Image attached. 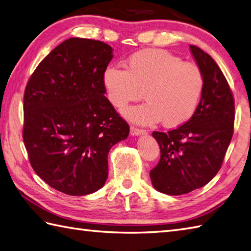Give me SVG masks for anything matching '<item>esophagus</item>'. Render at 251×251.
<instances>
[{
    "label": "esophagus",
    "instance_id": "esophagus-1",
    "mask_svg": "<svg viewBox=\"0 0 251 251\" xmlns=\"http://www.w3.org/2000/svg\"><path fill=\"white\" fill-rule=\"evenodd\" d=\"M130 134H131L132 136H139V135L146 134V130L140 129V128H137V127L131 126V127H130Z\"/></svg>",
    "mask_w": 251,
    "mask_h": 251
}]
</instances>
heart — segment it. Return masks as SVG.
<instances>
[{"instance_id":"heart-1","label":"heart","mask_w":251,"mask_h":251,"mask_svg":"<svg viewBox=\"0 0 251 251\" xmlns=\"http://www.w3.org/2000/svg\"><path fill=\"white\" fill-rule=\"evenodd\" d=\"M126 68L108 67L102 82L106 97L122 110L131 101L147 102L124 111L127 119L142 125L163 121L168 127L188 122L199 106L205 86L201 69L162 50H142L127 58Z\"/></svg>"}]
</instances>
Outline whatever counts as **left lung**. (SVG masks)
Here are the masks:
<instances>
[{
    "mask_svg": "<svg viewBox=\"0 0 251 251\" xmlns=\"http://www.w3.org/2000/svg\"><path fill=\"white\" fill-rule=\"evenodd\" d=\"M190 50L205 77L199 106L191 119L167 132L153 131L161 158L150 172L155 190L181 195L206 185L219 172L232 140L234 97L226 76L200 47Z\"/></svg>",
    "mask_w": 251,
    "mask_h": 251,
    "instance_id": "1",
    "label": "left lung"
}]
</instances>
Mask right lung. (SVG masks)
<instances>
[{
	"mask_svg": "<svg viewBox=\"0 0 251 251\" xmlns=\"http://www.w3.org/2000/svg\"><path fill=\"white\" fill-rule=\"evenodd\" d=\"M113 55L101 41L71 39L32 73L24 96L23 138L32 168L68 195L94 193L108 178V154L129 125L104 97Z\"/></svg>",
	"mask_w": 251,
	"mask_h": 251,
	"instance_id": "right-lung-1",
	"label": "right lung"
}]
</instances>
